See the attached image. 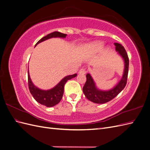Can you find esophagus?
Instances as JSON below:
<instances>
[{
  "mask_svg": "<svg viewBox=\"0 0 150 150\" xmlns=\"http://www.w3.org/2000/svg\"><path fill=\"white\" fill-rule=\"evenodd\" d=\"M86 72V70L84 69V68H82V69H81L79 71V73L81 74H84Z\"/></svg>",
  "mask_w": 150,
  "mask_h": 150,
  "instance_id": "34e87169",
  "label": "esophagus"
}]
</instances>
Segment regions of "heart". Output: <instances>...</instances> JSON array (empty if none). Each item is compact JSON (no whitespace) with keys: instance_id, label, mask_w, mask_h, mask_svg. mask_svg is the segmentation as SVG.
Instances as JSON below:
<instances>
[{"instance_id":"heart-1","label":"heart","mask_w":150,"mask_h":150,"mask_svg":"<svg viewBox=\"0 0 150 150\" xmlns=\"http://www.w3.org/2000/svg\"><path fill=\"white\" fill-rule=\"evenodd\" d=\"M103 45L101 43H95L90 46L91 49L93 52H96L102 49Z\"/></svg>"}]
</instances>
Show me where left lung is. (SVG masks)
<instances>
[{
  "instance_id": "left-lung-1",
  "label": "left lung",
  "mask_w": 150,
  "mask_h": 150,
  "mask_svg": "<svg viewBox=\"0 0 150 150\" xmlns=\"http://www.w3.org/2000/svg\"><path fill=\"white\" fill-rule=\"evenodd\" d=\"M116 51L123 58L125 61V71L121 80L115 87L107 91H100L96 88L92 77L89 74H86V81L83 91L86 98L88 100L98 104L106 103L114 99L125 88L127 83L129 69V58L125 47L119 43H115Z\"/></svg>"
}]
</instances>
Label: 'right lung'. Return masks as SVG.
Returning <instances> with one entry per match:
<instances>
[{
    "instance_id": "add662e5",
    "label": "right lung",
    "mask_w": 150,
    "mask_h": 150,
    "mask_svg": "<svg viewBox=\"0 0 150 150\" xmlns=\"http://www.w3.org/2000/svg\"><path fill=\"white\" fill-rule=\"evenodd\" d=\"M67 34H62L59 33V32H54L51 34H49L45 37L40 39L39 41L36 44L41 42L45 40L52 38H66ZM77 76L76 74L73 75H69L63 78L58 84H57L54 88L47 90L44 91L39 89L37 87L33 84L30 78V76L29 74L28 71V86L29 89L31 94L33 95V98L35 99L36 101H38L39 103L42 104L44 106L47 107H52L56 105L57 104L59 103L62 98L63 94H64V84L68 80L71 79L72 78H74Z\"/></svg>"
}]
</instances>
